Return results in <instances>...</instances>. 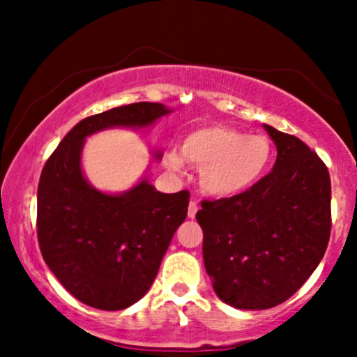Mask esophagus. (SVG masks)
Instances as JSON below:
<instances>
[{
	"label": "esophagus",
	"mask_w": 357,
	"mask_h": 357,
	"mask_svg": "<svg viewBox=\"0 0 357 357\" xmlns=\"http://www.w3.org/2000/svg\"><path fill=\"white\" fill-rule=\"evenodd\" d=\"M198 210H199L198 203L190 202V206H188V216H190V218H195L196 213H198Z\"/></svg>",
	"instance_id": "1"
}]
</instances>
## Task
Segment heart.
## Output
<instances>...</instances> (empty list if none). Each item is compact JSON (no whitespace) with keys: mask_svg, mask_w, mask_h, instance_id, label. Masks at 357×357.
<instances>
[{"mask_svg":"<svg viewBox=\"0 0 357 357\" xmlns=\"http://www.w3.org/2000/svg\"><path fill=\"white\" fill-rule=\"evenodd\" d=\"M272 158L268 137L248 136L225 126H208L184 139L183 149L166 154V166L181 173L184 162L202 169V186L215 196H231L253 186Z\"/></svg>","mask_w":357,"mask_h":357,"instance_id":"1","label":"heart"}]
</instances>
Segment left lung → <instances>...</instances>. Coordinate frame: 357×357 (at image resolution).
I'll return each mask as SVG.
<instances>
[{
  "label": "left lung",
  "instance_id": "8db88e82",
  "mask_svg": "<svg viewBox=\"0 0 357 357\" xmlns=\"http://www.w3.org/2000/svg\"><path fill=\"white\" fill-rule=\"evenodd\" d=\"M277 146L267 176L231 198L204 199L203 260L225 304L275 307L305 284L331 236L327 166L301 139L264 124Z\"/></svg>",
  "mask_w": 357,
  "mask_h": 357
}]
</instances>
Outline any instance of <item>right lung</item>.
<instances>
[{
    "label": "right lung",
    "instance_id": "obj_1",
    "mask_svg": "<svg viewBox=\"0 0 357 357\" xmlns=\"http://www.w3.org/2000/svg\"><path fill=\"white\" fill-rule=\"evenodd\" d=\"M169 112L162 104L136 102L85 117L45 162L36 210L40 250L60 284L90 307L121 310L146 296L186 220L190 191L166 195L147 179L122 195L96 190L82 173L85 137L109 127H147Z\"/></svg>",
    "mask_w": 357,
    "mask_h": 357
}]
</instances>
